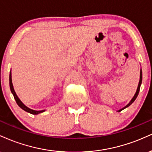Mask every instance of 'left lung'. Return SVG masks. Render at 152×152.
<instances>
[{
    "mask_svg": "<svg viewBox=\"0 0 152 152\" xmlns=\"http://www.w3.org/2000/svg\"><path fill=\"white\" fill-rule=\"evenodd\" d=\"M142 69H141V70H140V82H139L138 87H137V90L136 93H135L134 96L132 99V100L130 101V102L129 103V104H128L127 105H126V106L124 107H123L122 109H121V110H118V112H121V111H122V110H124V109H125V108H126V107H128L130 106V105H131V104H132V103L134 102L135 99H136V98L137 97V96H138V94H139V92H140V86H141V84H142Z\"/></svg>",
    "mask_w": 152,
    "mask_h": 152,
    "instance_id": "1",
    "label": "left lung"
}]
</instances>
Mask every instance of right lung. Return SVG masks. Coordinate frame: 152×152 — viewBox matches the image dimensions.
<instances>
[{"mask_svg":"<svg viewBox=\"0 0 152 152\" xmlns=\"http://www.w3.org/2000/svg\"><path fill=\"white\" fill-rule=\"evenodd\" d=\"M9 83H10V91H11L12 94H13V97L15 98V100L16 101V103H17L18 105L20 107L21 109H23L24 111H26L27 112H29V113L32 114V115H37V114H40L41 112H43L45 110H41V111H36V110H31V109L28 108V107H26V105H25L22 102L20 101V99H19L18 97L17 96V94H16L15 90H14V88H13V85H12V78H11V71H10V75H9Z\"/></svg>","mask_w":152,"mask_h":152,"instance_id":"add662e5","label":"right lung"}]
</instances>
